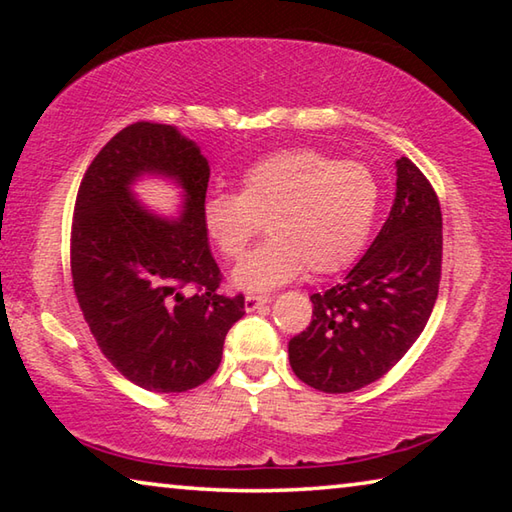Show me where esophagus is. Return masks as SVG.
<instances>
[{
	"label": "esophagus",
	"mask_w": 512,
	"mask_h": 512,
	"mask_svg": "<svg viewBox=\"0 0 512 512\" xmlns=\"http://www.w3.org/2000/svg\"><path fill=\"white\" fill-rule=\"evenodd\" d=\"M268 302H271V296H255V293H250V296H246V311H255V309H259V307H264V305H268Z\"/></svg>",
	"instance_id": "esophagus-1"
}]
</instances>
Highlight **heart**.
Listing matches in <instances>:
<instances>
[{"mask_svg": "<svg viewBox=\"0 0 512 512\" xmlns=\"http://www.w3.org/2000/svg\"><path fill=\"white\" fill-rule=\"evenodd\" d=\"M379 207V185L361 162L316 149H287L257 160L239 176V194L203 201L207 239L225 259H239L266 221L268 239L235 271L241 291H271L305 266L343 271L366 248Z\"/></svg>", "mask_w": 512, "mask_h": 512, "instance_id": "b5f03b06", "label": "heart"}]
</instances>
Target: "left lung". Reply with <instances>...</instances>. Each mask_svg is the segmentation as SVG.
Segmentation results:
<instances>
[{
  "label": "left lung",
  "instance_id": "left-lung-1",
  "mask_svg": "<svg viewBox=\"0 0 512 512\" xmlns=\"http://www.w3.org/2000/svg\"><path fill=\"white\" fill-rule=\"evenodd\" d=\"M395 167V203L379 235L341 284L311 296V323L289 341L293 372L316 391L352 393L384 377L436 305L443 268L438 196L409 158Z\"/></svg>",
  "mask_w": 512,
  "mask_h": 512
}]
</instances>
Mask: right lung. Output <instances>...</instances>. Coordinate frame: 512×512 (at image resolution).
Wrapping results in <instances>:
<instances>
[{
  "mask_svg": "<svg viewBox=\"0 0 512 512\" xmlns=\"http://www.w3.org/2000/svg\"><path fill=\"white\" fill-rule=\"evenodd\" d=\"M142 175L184 187L178 220L153 215L130 185ZM210 164L176 126L137 121L97 153L76 194L72 280L85 323L112 366L155 393H185L221 363L244 296H223L201 207Z\"/></svg>",
  "mask_w": 512,
  "mask_h": 512,
  "instance_id": "add662e5",
  "label": "right lung"
}]
</instances>
